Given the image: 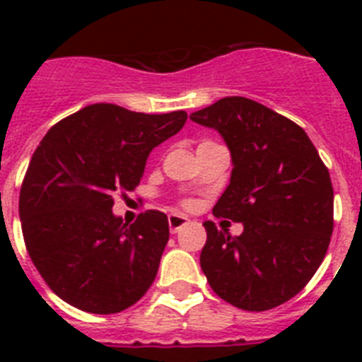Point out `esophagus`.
Listing matches in <instances>:
<instances>
[{"label": "esophagus", "mask_w": 362, "mask_h": 362, "mask_svg": "<svg viewBox=\"0 0 362 362\" xmlns=\"http://www.w3.org/2000/svg\"><path fill=\"white\" fill-rule=\"evenodd\" d=\"M187 223L188 219L185 216H181V214H170V216H168V226H170L172 233H177Z\"/></svg>", "instance_id": "obj_1"}]
</instances>
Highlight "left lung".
Segmentation results:
<instances>
[{"mask_svg": "<svg viewBox=\"0 0 362 362\" xmlns=\"http://www.w3.org/2000/svg\"><path fill=\"white\" fill-rule=\"evenodd\" d=\"M219 132L232 175L216 217L243 223L241 235L204 221L201 270L214 292L248 312L276 308L321 267L334 230L330 172L299 124L252 99L223 98L190 114Z\"/></svg>", "mask_w": 362, "mask_h": 362, "instance_id": "left-lung-1", "label": "left lung"}]
</instances>
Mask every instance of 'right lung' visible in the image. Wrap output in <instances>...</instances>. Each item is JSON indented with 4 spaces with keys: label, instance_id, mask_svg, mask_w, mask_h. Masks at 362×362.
<instances>
[{
    "label": "right lung",
    "instance_id": "obj_1",
    "mask_svg": "<svg viewBox=\"0 0 362 362\" xmlns=\"http://www.w3.org/2000/svg\"><path fill=\"white\" fill-rule=\"evenodd\" d=\"M187 112L143 114L95 103L47 132L19 194L32 263L57 297L90 313H117L145 296L168 243V219L114 216V194L139 185L146 159L183 129Z\"/></svg>",
    "mask_w": 362,
    "mask_h": 362
}]
</instances>
